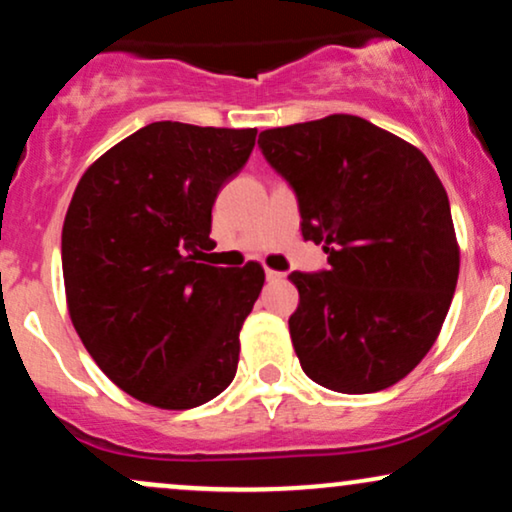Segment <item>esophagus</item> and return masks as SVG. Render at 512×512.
Segmentation results:
<instances>
[{
  "label": "esophagus",
  "instance_id": "obj_1",
  "mask_svg": "<svg viewBox=\"0 0 512 512\" xmlns=\"http://www.w3.org/2000/svg\"><path fill=\"white\" fill-rule=\"evenodd\" d=\"M267 281H284L286 279V274L284 272H276V269H267Z\"/></svg>",
  "mask_w": 512,
  "mask_h": 512
}]
</instances>
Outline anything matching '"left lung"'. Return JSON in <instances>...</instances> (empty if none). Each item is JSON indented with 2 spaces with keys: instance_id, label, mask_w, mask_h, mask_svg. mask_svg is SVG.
<instances>
[{
  "instance_id": "8db88e82",
  "label": "left lung",
  "mask_w": 512,
  "mask_h": 512,
  "mask_svg": "<svg viewBox=\"0 0 512 512\" xmlns=\"http://www.w3.org/2000/svg\"><path fill=\"white\" fill-rule=\"evenodd\" d=\"M257 146L296 192L303 238L327 252V269L289 274L305 375L344 395L399 383L436 342L460 274L436 170L356 115L264 129Z\"/></svg>"
}]
</instances>
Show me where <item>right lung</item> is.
<instances>
[{
    "mask_svg": "<svg viewBox=\"0 0 512 512\" xmlns=\"http://www.w3.org/2000/svg\"><path fill=\"white\" fill-rule=\"evenodd\" d=\"M257 129L151 122L76 185L62 228L74 330L113 383L161 409H192L236 378L240 327L264 269L199 262L216 195Z\"/></svg>",
    "mask_w": 512,
    "mask_h": 512,
    "instance_id": "obj_1",
    "label": "right lung"
}]
</instances>
